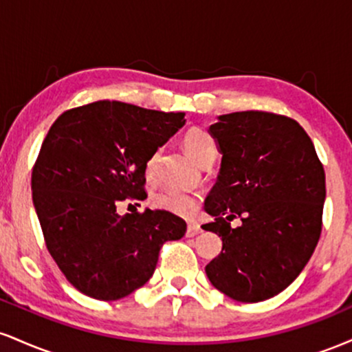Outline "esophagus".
Instances as JSON below:
<instances>
[{"label":"esophagus","instance_id":"esophagus-1","mask_svg":"<svg viewBox=\"0 0 352 352\" xmlns=\"http://www.w3.org/2000/svg\"><path fill=\"white\" fill-rule=\"evenodd\" d=\"M201 233V227L199 223H195V221H192V223H188L187 227V236H195Z\"/></svg>","mask_w":352,"mask_h":352}]
</instances>
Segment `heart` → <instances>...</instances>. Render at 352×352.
Returning <instances> with one entry per match:
<instances>
[{"mask_svg":"<svg viewBox=\"0 0 352 352\" xmlns=\"http://www.w3.org/2000/svg\"><path fill=\"white\" fill-rule=\"evenodd\" d=\"M182 145H184L185 152L199 165L207 157L215 155V142L201 129H190V131L185 132L184 137H182ZM153 164H155V159L148 162V172L153 168ZM152 201L157 208L167 210V212L182 217H192L199 210V199L193 193L182 192V190H162V192L153 197Z\"/></svg>","mask_w":352,"mask_h":352,"instance_id":"obj_1","label":"heart"}]
</instances>
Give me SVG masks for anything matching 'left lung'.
Returning a JSON list of instances; mask_svg holds the SVG:
<instances>
[{
  "label": "left lung",
  "instance_id": "obj_1",
  "mask_svg": "<svg viewBox=\"0 0 352 352\" xmlns=\"http://www.w3.org/2000/svg\"><path fill=\"white\" fill-rule=\"evenodd\" d=\"M220 175L205 200L221 253L205 266L210 283L235 301L276 296L302 272L321 235L324 168L296 120L261 111L218 116L210 125ZM238 216L240 228L229 221Z\"/></svg>",
  "mask_w": 352,
  "mask_h": 352
}]
</instances>
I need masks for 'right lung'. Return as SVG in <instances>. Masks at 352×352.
<instances>
[{
    "instance_id": "add662e5",
    "label": "right lung",
    "mask_w": 352,
    "mask_h": 352,
    "mask_svg": "<svg viewBox=\"0 0 352 352\" xmlns=\"http://www.w3.org/2000/svg\"><path fill=\"white\" fill-rule=\"evenodd\" d=\"M184 116L99 100L51 125L31 177L33 204L51 256L80 293L127 296L151 280L165 241L187 232L167 210L117 213L119 200L147 199L148 160L184 127Z\"/></svg>"
}]
</instances>
